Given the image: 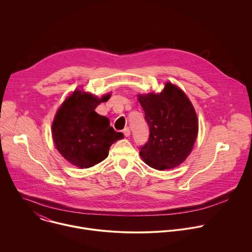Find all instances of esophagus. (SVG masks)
<instances>
[{"label":"esophagus","instance_id":"obj_1","mask_svg":"<svg viewBox=\"0 0 252 252\" xmlns=\"http://www.w3.org/2000/svg\"><path fill=\"white\" fill-rule=\"evenodd\" d=\"M124 134H125V136H129L130 135V129H129V127H126L125 129H124Z\"/></svg>","mask_w":252,"mask_h":252}]
</instances>
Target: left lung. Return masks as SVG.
<instances>
[{
  "mask_svg": "<svg viewBox=\"0 0 252 252\" xmlns=\"http://www.w3.org/2000/svg\"><path fill=\"white\" fill-rule=\"evenodd\" d=\"M149 126L147 142L139 147L143 161L157 170L174 168L192 151L197 134L198 119L184 92L166 83L160 94L139 95Z\"/></svg>",
  "mask_w": 252,
  "mask_h": 252,
  "instance_id": "8db88e82",
  "label": "left lung"
}]
</instances>
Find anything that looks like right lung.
Returning a JSON list of instances; mask_svg holds the SVG:
<instances>
[{
  "label": "right lung",
  "mask_w": 252,
  "mask_h": 252,
  "mask_svg": "<svg viewBox=\"0 0 252 252\" xmlns=\"http://www.w3.org/2000/svg\"><path fill=\"white\" fill-rule=\"evenodd\" d=\"M110 98L99 99L75 91L64 101L52 124V137L57 150L73 165L89 168L109 154L110 146L124 138L122 132L110 126L107 117L95 112L96 107Z\"/></svg>",
  "instance_id": "obj_1"
}]
</instances>
